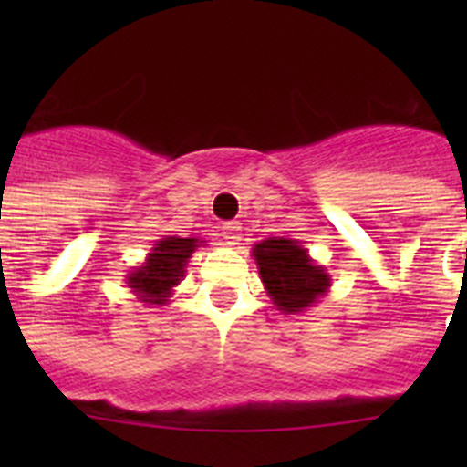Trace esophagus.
Segmentation results:
<instances>
[{"label": "esophagus", "mask_w": 467, "mask_h": 467, "mask_svg": "<svg viewBox=\"0 0 467 467\" xmlns=\"http://www.w3.org/2000/svg\"><path fill=\"white\" fill-rule=\"evenodd\" d=\"M239 230H242V223H237V221H230V223H223V228H221V239H223L228 246H234V244L242 239V234H239Z\"/></svg>", "instance_id": "obj_1"}]
</instances>
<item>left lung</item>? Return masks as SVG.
Returning <instances> with one entry per match:
<instances>
[{
  "label": "left lung",
  "mask_w": 467,
  "mask_h": 467,
  "mask_svg": "<svg viewBox=\"0 0 467 467\" xmlns=\"http://www.w3.org/2000/svg\"><path fill=\"white\" fill-rule=\"evenodd\" d=\"M251 253L264 289L280 312H305L314 307L332 286L329 273L309 257V251L300 246L298 239H262Z\"/></svg>",
  "instance_id": "left-lung-1"
}]
</instances>
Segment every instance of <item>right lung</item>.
<instances>
[{"label": "right lung", "mask_w": 467, "mask_h": 467, "mask_svg": "<svg viewBox=\"0 0 467 467\" xmlns=\"http://www.w3.org/2000/svg\"><path fill=\"white\" fill-rule=\"evenodd\" d=\"M199 246H205L199 237H167L153 244L146 253L142 266H135L126 273V285L144 305H167L173 296V286L181 285L185 277L187 262Z\"/></svg>", "instance_id": "obj_1"}]
</instances>
